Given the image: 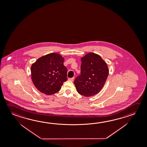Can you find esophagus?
<instances>
[{
	"instance_id": "34e87169",
	"label": "esophagus",
	"mask_w": 147,
	"mask_h": 147,
	"mask_svg": "<svg viewBox=\"0 0 147 147\" xmlns=\"http://www.w3.org/2000/svg\"><path fill=\"white\" fill-rule=\"evenodd\" d=\"M68 80H70V81H71V82H73V81L74 80V77H72V78H69Z\"/></svg>"
}]
</instances>
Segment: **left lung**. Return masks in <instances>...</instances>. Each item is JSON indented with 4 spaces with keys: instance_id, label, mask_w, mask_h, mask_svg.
<instances>
[{
    "instance_id": "left-lung-1",
    "label": "left lung",
    "mask_w": 147,
    "mask_h": 147,
    "mask_svg": "<svg viewBox=\"0 0 147 147\" xmlns=\"http://www.w3.org/2000/svg\"><path fill=\"white\" fill-rule=\"evenodd\" d=\"M80 75L75 79L77 92L85 96L100 91L109 74L107 64L98 55L90 53L81 58Z\"/></svg>"
}]
</instances>
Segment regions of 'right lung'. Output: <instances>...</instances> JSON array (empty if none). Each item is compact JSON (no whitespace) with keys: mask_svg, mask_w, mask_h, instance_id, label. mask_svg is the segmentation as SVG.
Returning a JSON list of instances; mask_svg holds the SVG:
<instances>
[{"mask_svg":"<svg viewBox=\"0 0 147 147\" xmlns=\"http://www.w3.org/2000/svg\"><path fill=\"white\" fill-rule=\"evenodd\" d=\"M64 58L53 53L39 58L31 67V78L38 90L47 95L58 92L67 80Z\"/></svg>","mask_w":147,"mask_h":147,"instance_id":"obj_1","label":"right lung"}]
</instances>
